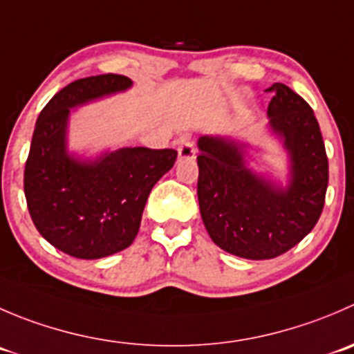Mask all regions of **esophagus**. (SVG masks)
<instances>
[{
	"instance_id": "1",
	"label": "esophagus",
	"mask_w": 354,
	"mask_h": 354,
	"mask_svg": "<svg viewBox=\"0 0 354 354\" xmlns=\"http://www.w3.org/2000/svg\"><path fill=\"white\" fill-rule=\"evenodd\" d=\"M178 157L180 159H194L195 157V147L192 142H181L178 147Z\"/></svg>"
}]
</instances>
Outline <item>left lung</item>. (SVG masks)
<instances>
[{"label":"left lung","instance_id":"obj_1","mask_svg":"<svg viewBox=\"0 0 354 354\" xmlns=\"http://www.w3.org/2000/svg\"><path fill=\"white\" fill-rule=\"evenodd\" d=\"M270 129L289 153L282 187L247 166V143L198 138L197 195L212 242L245 259H272L292 249L317 225L325 204L328 160L313 109L289 86L275 82Z\"/></svg>","mask_w":354,"mask_h":354}]
</instances>
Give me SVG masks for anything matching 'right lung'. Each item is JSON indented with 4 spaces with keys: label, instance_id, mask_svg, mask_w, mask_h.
<instances>
[{
    "label": "right lung",
    "instance_id": "right-lung-1",
    "mask_svg": "<svg viewBox=\"0 0 354 354\" xmlns=\"http://www.w3.org/2000/svg\"><path fill=\"white\" fill-rule=\"evenodd\" d=\"M131 84L119 74L77 79L36 121L24 171L27 207L43 239L72 257L100 259L131 245L150 190L176 160L173 149L126 147L86 160L67 152L71 109Z\"/></svg>",
    "mask_w": 354,
    "mask_h": 354
}]
</instances>
